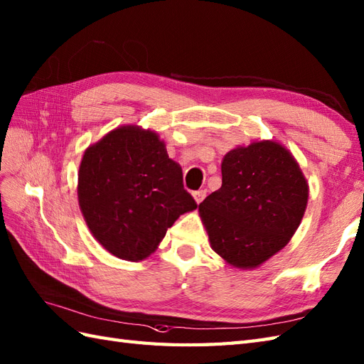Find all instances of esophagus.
I'll use <instances>...</instances> for the list:
<instances>
[{"mask_svg": "<svg viewBox=\"0 0 364 364\" xmlns=\"http://www.w3.org/2000/svg\"><path fill=\"white\" fill-rule=\"evenodd\" d=\"M193 196H194V200H196L198 203H200L203 199H205V196H207V191H205V190L194 191V193H193Z\"/></svg>", "mask_w": 364, "mask_h": 364, "instance_id": "obj_1", "label": "esophagus"}]
</instances>
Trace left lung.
Wrapping results in <instances>:
<instances>
[{"label":"left lung","mask_w":364,"mask_h":364,"mask_svg":"<svg viewBox=\"0 0 364 364\" xmlns=\"http://www.w3.org/2000/svg\"><path fill=\"white\" fill-rule=\"evenodd\" d=\"M223 187L199 203L211 249L237 269H255L284 249L304 216L309 185L278 141H253L224 156Z\"/></svg>","instance_id":"obj_1"}]
</instances>
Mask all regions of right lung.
Here are the masks:
<instances>
[{"mask_svg": "<svg viewBox=\"0 0 364 364\" xmlns=\"http://www.w3.org/2000/svg\"><path fill=\"white\" fill-rule=\"evenodd\" d=\"M77 193L92 236L125 261L148 258L176 219L198 207L164 141L136 125L115 128L86 149Z\"/></svg>", "mask_w": 364, "mask_h": 364, "instance_id": "obj_1", "label": "right lung"}]
</instances>
